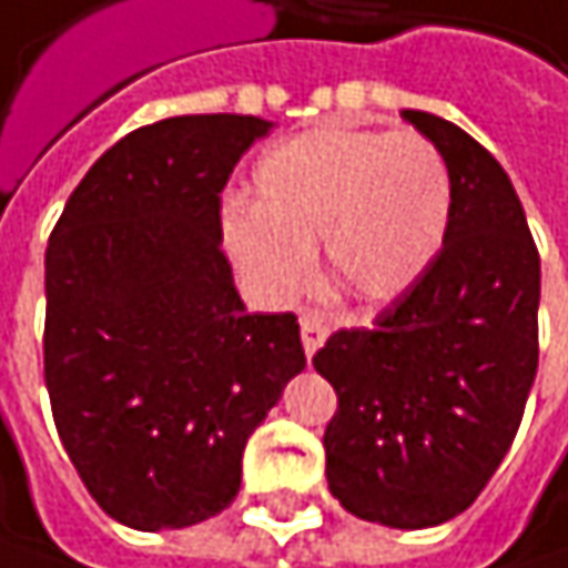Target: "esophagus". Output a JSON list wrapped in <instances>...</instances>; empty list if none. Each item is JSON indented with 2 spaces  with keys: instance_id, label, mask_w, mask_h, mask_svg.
Here are the masks:
<instances>
[{
  "instance_id": "1",
  "label": "esophagus",
  "mask_w": 568,
  "mask_h": 568,
  "mask_svg": "<svg viewBox=\"0 0 568 568\" xmlns=\"http://www.w3.org/2000/svg\"><path fill=\"white\" fill-rule=\"evenodd\" d=\"M298 328H302V347H305V354L312 357V354L325 344V337H328V322H325V315H318V312H302Z\"/></svg>"
}]
</instances>
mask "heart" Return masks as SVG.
<instances>
[{
	"label": "heart",
	"mask_w": 568,
	"mask_h": 568,
	"mask_svg": "<svg viewBox=\"0 0 568 568\" xmlns=\"http://www.w3.org/2000/svg\"><path fill=\"white\" fill-rule=\"evenodd\" d=\"M452 172L416 130L322 126L276 142L253 169L250 204L224 217L233 263L266 295H292L322 236L328 280L354 298H389L438 253Z\"/></svg>",
	"instance_id": "heart-1"
}]
</instances>
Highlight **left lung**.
<instances>
[{
  "instance_id": "obj_1",
  "label": "left lung",
  "mask_w": 568,
  "mask_h": 568,
  "mask_svg": "<svg viewBox=\"0 0 568 568\" xmlns=\"http://www.w3.org/2000/svg\"><path fill=\"white\" fill-rule=\"evenodd\" d=\"M448 162L452 217L433 263L367 328L312 357L335 387L328 488L361 520L436 527L475 504L520 429L540 364V253L481 142L403 110Z\"/></svg>"
}]
</instances>
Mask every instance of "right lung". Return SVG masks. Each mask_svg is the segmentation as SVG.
<instances>
[{
    "mask_svg": "<svg viewBox=\"0 0 568 568\" xmlns=\"http://www.w3.org/2000/svg\"><path fill=\"white\" fill-rule=\"evenodd\" d=\"M273 123L204 113L106 149L44 253V384L83 488L132 530H181L240 490L253 429L305 367L292 312L250 315L221 191Z\"/></svg>",
    "mask_w": 568,
    "mask_h": 568,
    "instance_id": "1",
    "label": "right lung"
}]
</instances>
